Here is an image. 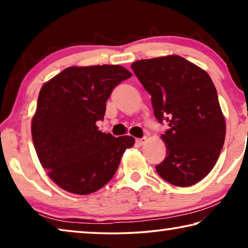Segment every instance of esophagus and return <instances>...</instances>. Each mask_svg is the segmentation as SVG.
<instances>
[{
    "mask_svg": "<svg viewBox=\"0 0 248 248\" xmlns=\"http://www.w3.org/2000/svg\"><path fill=\"white\" fill-rule=\"evenodd\" d=\"M145 138H141V139H136V143L138 145H143V143L145 142Z\"/></svg>",
    "mask_w": 248,
    "mask_h": 248,
    "instance_id": "esophagus-1",
    "label": "esophagus"
}]
</instances>
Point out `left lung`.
Instances as JSON below:
<instances>
[{
  "label": "left lung",
  "mask_w": 248,
  "mask_h": 248,
  "mask_svg": "<svg viewBox=\"0 0 248 248\" xmlns=\"http://www.w3.org/2000/svg\"><path fill=\"white\" fill-rule=\"evenodd\" d=\"M131 69L151 95L154 116L170 129L166 154L155 166L167 183L189 187L215 167L225 139V119L211 78L179 56L133 62Z\"/></svg>",
  "instance_id": "obj_1"
}]
</instances>
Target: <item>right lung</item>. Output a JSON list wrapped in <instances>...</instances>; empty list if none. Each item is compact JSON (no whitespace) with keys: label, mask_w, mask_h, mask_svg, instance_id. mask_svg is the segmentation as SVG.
<instances>
[{"label":"right lung","mask_w":248,"mask_h":248,"mask_svg":"<svg viewBox=\"0 0 248 248\" xmlns=\"http://www.w3.org/2000/svg\"><path fill=\"white\" fill-rule=\"evenodd\" d=\"M132 77L120 65L71 66L41 87L31 121V136L41 166L59 187L90 195L116 173L134 138L103 133V120L112 90Z\"/></svg>","instance_id":"add662e5"}]
</instances>
